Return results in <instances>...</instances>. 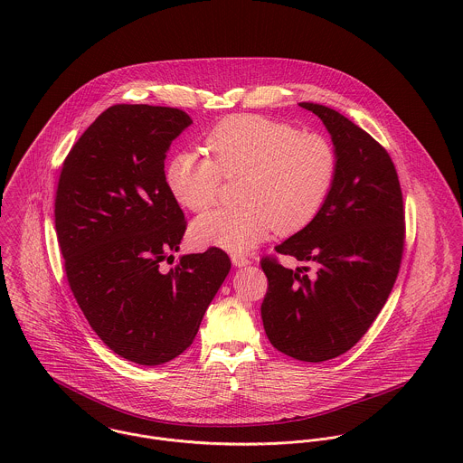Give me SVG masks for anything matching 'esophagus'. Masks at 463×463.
Segmentation results:
<instances>
[{
  "mask_svg": "<svg viewBox=\"0 0 463 463\" xmlns=\"http://www.w3.org/2000/svg\"><path fill=\"white\" fill-rule=\"evenodd\" d=\"M232 264L235 267H246V265L251 264V260L244 255H232Z\"/></svg>",
  "mask_w": 463,
  "mask_h": 463,
  "instance_id": "esophagus-1",
  "label": "esophagus"
}]
</instances>
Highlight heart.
I'll return each mask as SVG.
<instances>
[{
    "instance_id": "1",
    "label": "heart",
    "mask_w": 463,
    "mask_h": 463,
    "mask_svg": "<svg viewBox=\"0 0 463 463\" xmlns=\"http://www.w3.org/2000/svg\"><path fill=\"white\" fill-rule=\"evenodd\" d=\"M208 156L173 155L164 180L173 199L201 212L219 198L222 178L242 176L239 206L213 208L193 224L199 246L246 253L276 230L294 233L310 224L330 196L336 151L319 133L264 116L222 119L204 138Z\"/></svg>"
}]
</instances>
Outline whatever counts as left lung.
Here are the masks:
<instances>
[{
	"label": "left lung",
	"instance_id": "1",
	"mask_svg": "<svg viewBox=\"0 0 463 463\" xmlns=\"http://www.w3.org/2000/svg\"><path fill=\"white\" fill-rule=\"evenodd\" d=\"M299 107L330 132L336 178L317 217L274 248L307 265L292 270L262 259V321L278 351L325 362L349 351L387 303L404 250V208L394 162L380 142L325 105Z\"/></svg>",
	"mask_w": 463,
	"mask_h": 463
}]
</instances>
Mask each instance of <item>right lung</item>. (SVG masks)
Masks as SVG:
<instances>
[{
    "mask_svg": "<svg viewBox=\"0 0 463 463\" xmlns=\"http://www.w3.org/2000/svg\"><path fill=\"white\" fill-rule=\"evenodd\" d=\"M191 123L180 109L114 105L76 140L59 178L55 228L71 292L96 335L138 365L193 344L232 267L219 248L164 267L187 230L164 160Z\"/></svg>",
    "mask_w": 463,
    "mask_h": 463,
    "instance_id": "obj_1",
    "label": "right lung"
}]
</instances>
